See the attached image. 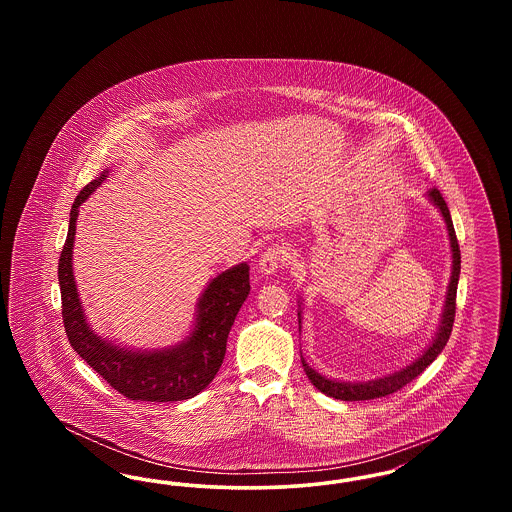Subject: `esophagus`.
I'll return each instance as SVG.
<instances>
[{
	"instance_id": "obj_1",
	"label": "esophagus",
	"mask_w": 512,
	"mask_h": 512,
	"mask_svg": "<svg viewBox=\"0 0 512 512\" xmlns=\"http://www.w3.org/2000/svg\"><path fill=\"white\" fill-rule=\"evenodd\" d=\"M284 259H286L284 251H282L278 245H272V247H268L267 251L261 255V259H259V263H257V268H259L261 274L270 276V274H274V272L280 268V265L284 263Z\"/></svg>"
}]
</instances>
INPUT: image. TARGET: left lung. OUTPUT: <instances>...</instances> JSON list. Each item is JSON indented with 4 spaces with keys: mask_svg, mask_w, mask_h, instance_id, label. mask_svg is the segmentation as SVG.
Instances as JSON below:
<instances>
[{
    "mask_svg": "<svg viewBox=\"0 0 512 512\" xmlns=\"http://www.w3.org/2000/svg\"><path fill=\"white\" fill-rule=\"evenodd\" d=\"M426 197L438 209L439 215L443 217L445 228H447V236H449V245H451V276H449L443 309H441V315H439L438 330H436L434 338L407 365L401 366L397 370H391L384 376H378V378H372V380H361V382H349V380H336V378L322 376L313 366H309V363L301 355V363H303V370H305L307 378L324 395L341 399V401H366V399L386 397L393 391L401 390L403 386H407L411 380H414L418 374H422L428 366L438 359L439 353L447 345V340H449L451 330H453V320H455V299H457V286H459V274H461V249H459L449 207H447L445 199L439 194V190L432 188L426 194ZM297 303H299L297 318H299V330H301L303 301H297Z\"/></svg>",
    "mask_w": 512,
    "mask_h": 512,
    "instance_id": "8db88e82",
    "label": "left lung"
}]
</instances>
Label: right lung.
I'll list each match as a JSON object with an SVG mask.
<instances>
[{
	"instance_id": "add662e5",
	"label": "right lung",
	"mask_w": 512,
	"mask_h": 512,
	"mask_svg": "<svg viewBox=\"0 0 512 512\" xmlns=\"http://www.w3.org/2000/svg\"><path fill=\"white\" fill-rule=\"evenodd\" d=\"M99 174L74 199L69 234L59 257L63 322L74 351L111 388L132 401H184L205 390L217 376L226 340L249 295V265L240 263L211 278L195 303L194 320L184 340L161 349H136L99 336L84 313L73 270L74 236L80 205L109 178Z\"/></svg>"
}]
</instances>
